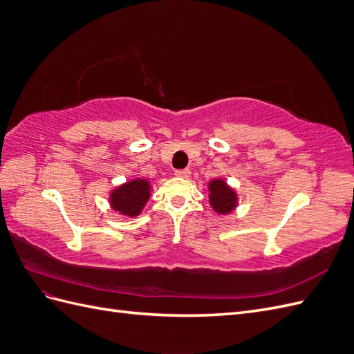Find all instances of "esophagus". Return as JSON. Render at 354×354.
I'll return each instance as SVG.
<instances>
[{
	"label": "esophagus",
	"instance_id": "esophagus-1",
	"mask_svg": "<svg viewBox=\"0 0 354 354\" xmlns=\"http://www.w3.org/2000/svg\"><path fill=\"white\" fill-rule=\"evenodd\" d=\"M174 174H176L177 177H181V178H187L189 174H190V171H189V169H176Z\"/></svg>",
	"mask_w": 354,
	"mask_h": 354
}]
</instances>
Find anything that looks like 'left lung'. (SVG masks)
Returning <instances> with one entry per match:
<instances>
[{
	"label": "left lung",
	"mask_w": 354,
	"mask_h": 354,
	"mask_svg": "<svg viewBox=\"0 0 354 354\" xmlns=\"http://www.w3.org/2000/svg\"><path fill=\"white\" fill-rule=\"evenodd\" d=\"M209 203L214 211L218 214H229L236 207V194L230 189L226 181L212 180L209 186Z\"/></svg>",
	"instance_id": "8db88e82"
}]
</instances>
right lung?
<instances>
[{
    "label": "right lung",
    "instance_id": "add662e5",
    "mask_svg": "<svg viewBox=\"0 0 354 354\" xmlns=\"http://www.w3.org/2000/svg\"><path fill=\"white\" fill-rule=\"evenodd\" d=\"M151 195V185L143 178H136L115 189L111 194V205L115 211L128 217H136L143 209Z\"/></svg>",
    "mask_w": 354,
    "mask_h": 354
}]
</instances>
